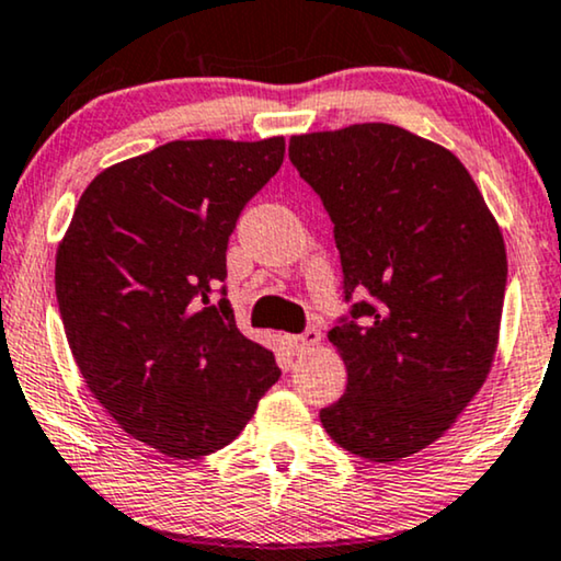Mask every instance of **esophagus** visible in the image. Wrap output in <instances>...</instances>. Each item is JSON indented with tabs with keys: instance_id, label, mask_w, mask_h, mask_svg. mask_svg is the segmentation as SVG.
<instances>
[{
	"instance_id": "esophagus-1",
	"label": "esophagus",
	"mask_w": 561,
	"mask_h": 561,
	"mask_svg": "<svg viewBox=\"0 0 561 561\" xmlns=\"http://www.w3.org/2000/svg\"><path fill=\"white\" fill-rule=\"evenodd\" d=\"M319 340H322V334H319V330H307L301 334H290V337H286L288 343V351L294 355H301V353H309L311 347L319 345Z\"/></svg>"
}]
</instances>
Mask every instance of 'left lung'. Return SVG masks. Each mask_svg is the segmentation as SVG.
<instances>
[{"label":"left lung","mask_w":561,"mask_h":561,"mask_svg":"<svg viewBox=\"0 0 561 561\" xmlns=\"http://www.w3.org/2000/svg\"><path fill=\"white\" fill-rule=\"evenodd\" d=\"M288 157L332 218L345 298L370 294L327 334L347 389L319 420L340 448L399 461L438 440L490 376L503 231L454 151L391 123L290 136Z\"/></svg>","instance_id":"8db88e82"}]
</instances>
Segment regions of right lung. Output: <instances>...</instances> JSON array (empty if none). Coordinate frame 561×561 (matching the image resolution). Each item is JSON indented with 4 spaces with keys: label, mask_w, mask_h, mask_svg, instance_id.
I'll return each mask as SVG.
<instances>
[{
    "label": "right lung",
    "mask_w": 561,
    "mask_h": 561,
    "mask_svg": "<svg viewBox=\"0 0 561 561\" xmlns=\"http://www.w3.org/2000/svg\"><path fill=\"white\" fill-rule=\"evenodd\" d=\"M283 154V136L170 141L100 172L58 242V311L87 389L167 456L229 446L280 376L218 286L237 218Z\"/></svg>",
    "instance_id": "add662e5"
}]
</instances>
